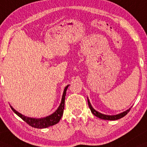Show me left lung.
<instances>
[{
  "instance_id": "1",
  "label": "left lung",
  "mask_w": 147,
  "mask_h": 147,
  "mask_svg": "<svg viewBox=\"0 0 147 147\" xmlns=\"http://www.w3.org/2000/svg\"><path fill=\"white\" fill-rule=\"evenodd\" d=\"M88 106L90 107V111H91V113H93L95 116H96V117H99V118L100 119H106V120H116V119H119L122 118V117H123L124 116L126 115L129 113V110H131V108H129L127 110H126V111L123 112V113H119L118 115H107L102 114V113H99V112L96 111L95 109H93V107H92L91 104H90V101H89L88 98Z\"/></svg>"
}]
</instances>
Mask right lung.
<instances>
[{"mask_svg": "<svg viewBox=\"0 0 147 147\" xmlns=\"http://www.w3.org/2000/svg\"><path fill=\"white\" fill-rule=\"evenodd\" d=\"M69 86H66L65 87L64 90H63L62 98H61V102L60 104L59 107H58L57 110L54 113L45 117H42V118H32V117H28L23 115L20 114L16 111L13 107L10 106L13 111L16 113L17 115L19 116L21 119H23L26 123L29 125L34 128H39V129H42V128H47L49 127L52 126V125H56L59 122L60 119L61 118L63 113V109H64V102H65V96H66V90H67Z\"/></svg>", "mask_w": 147, "mask_h": 147, "instance_id": "1", "label": "right lung"}]
</instances>
